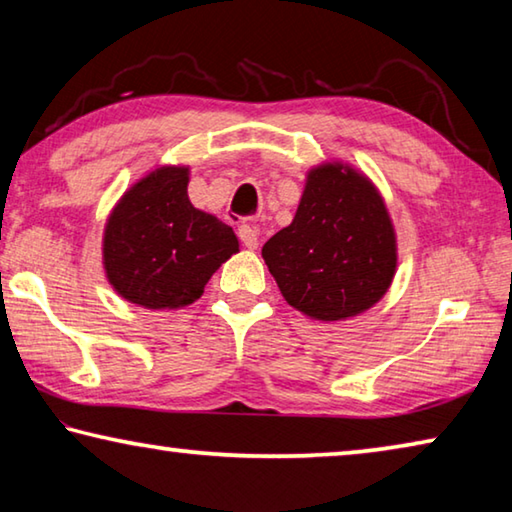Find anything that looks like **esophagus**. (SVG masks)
Returning <instances> with one entry per match:
<instances>
[{"instance_id":"esophagus-1","label":"esophagus","mask_w":512,"mask_h":512,"mask_svg":"<svg viewBox=\"0 0 512 512\" xmlns=\"http://www.w3.org/2000/svg\"><path fill=\"white\" fill-rule=\"evenodd\" d=\"M239 239H241V244H244L250 250H255L257 244H259V235H257V230L253 228V225H241Z\"/></svg>"}]
</instances>
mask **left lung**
Wrapping results in <instances>:
<instances>
[{"label": "left lung", "instance_id": "8db88e82", "mask_svg": "<svg viewBox=\"0 0 512 512\" xmlns=\"http://www.w3.org/2000/svg\"><path fill=\"white\" fill-rule=\"evenodd\" d=\"M262 257L284 300L318 320L357 316L395 275V232L368 178L343 164L307 176L291 225L266 241Z\"/></svg>", "mask_w": 512, "mask_h": 512}]
</instances>
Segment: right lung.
<instances>
[{
	"mask_svg": "<svg viewBox=\"0 0 512 512\" xmlns=\"http://www.w3.org/2000/svg\"><path fill=\"white\" fill-rule=\"evenodd\" d=\"M187 183V169L153 171L110 214L103 264L115 291L135 305H192L216 268L239 250L230 225L189 203Z\"/></svg>",
	"mask_w": 512,
	"mask_h": 512,
	"instance_id": "add662e5",
	"label": "right lung"
}]
</instances>
